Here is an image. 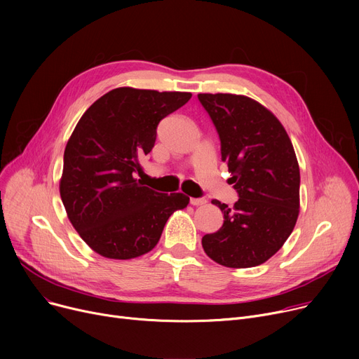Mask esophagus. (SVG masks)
<instances>
[{"label":"esophagus","mask_w":359,"mask_h":359,"mask_svg":"<svg viewBox=\"0 0 359 359\" xmlns=\"http://www.w3.org/2000/svg\"><path fill=\"white\" fill-rule=\"evenodd\" d=\"M191 203L194 206H201V205L206 203V199H203V198H191Z\"/></svg>","instance_id":"34e87169"}]
</instances>
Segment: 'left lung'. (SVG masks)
<instances>
[{
    "instance_id": "left-lung-1",
    "label": "left lung",
    "mask_w": 359,
    "mask_h": 359,
    "mask_svg": "<svg viewBox=\"0 0 359 359\" xmlns=\"http://www.w3.org/2000/svg\"><path fill=\"white\" fill-rule=\"evenodd\" d=\"M221 141L238 201L224 214L222 227L202 237V248L227 268L265 263L287 241L299 212V167L285 128L271 110L241 94H198Z\"/></svg>"
}]
</instances>
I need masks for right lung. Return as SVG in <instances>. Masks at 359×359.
<instances>
[{"label":"right lung","mask_w":359,"mask_h":359,"mask_svg":"<svg viewBox=\"0 0 359 359\" xmlns=\"http://www.w3.org/2000/svg\"><path fill=\"white\" fill-rule=\"evenodd\" d=\"M191 97L184 91L119 87L94 102L75 126L60 194L72 227L100 256L126 260L151 252L168 217L189 203L183 194L142 186L137 175L160 121Z\"/></svg>","instance_id":"1"}]
</instances>
